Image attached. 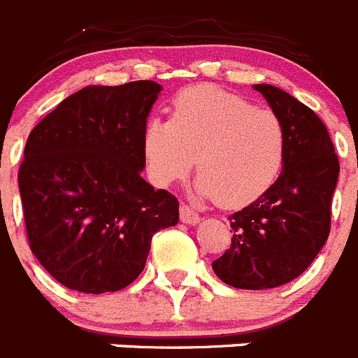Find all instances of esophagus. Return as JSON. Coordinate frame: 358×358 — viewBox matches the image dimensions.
Masks as SVG:
<instances>
[{
  "label": "esophagus",
  "instance_id": "esophagus-1",
  "mask_svg": "<svg viewBox=\"0 0 358 358\" xmlns=\"http://www.w3.org/2000/svg\"><path fill=\"white\" fill-rule=\"evenodd\" d=\"M179 215H181V220L185 224H197L199 222V213L192 206L182 202L181 208H179Z\"/></svg>",
  "mask_w": 358,
  "mask_h": 358
}]
</instances>
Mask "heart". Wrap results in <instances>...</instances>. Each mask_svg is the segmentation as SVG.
<instances>
[{
    "instance_id": "b5f03b06",
    "label": "heart",
    "mask_w": 358,
    "mask_h": 358,
    "mask_svg": "<svg viewBox=\"0 0 358 358\" xmlns=\"http://www.w3.org/2000/svg\"><path fill=\"white\" fill-rule=\"evenodd\" d=\"M145 157L152 181L169 186L194 169L199 194L238 208L256 201L280 177L289 132L273 109L215 85L177 94L172 120H156L145 131Z\"/></svg>"
}]
</instances>
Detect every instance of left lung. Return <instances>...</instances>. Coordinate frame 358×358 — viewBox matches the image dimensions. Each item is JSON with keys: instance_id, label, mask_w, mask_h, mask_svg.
<instances>
[{"instance_id": "1", "label": "left lung", "mask_w": 358, "mask_h": 358, "mask_svg": "<svg viewBox=\"0 0 358 358\" xmlns=\"http://www.w3.org/2000/svg\"><path fill=\"white\" fill-rule=\"evenodd\" d=\"M289 132L280 177L262 197L229 215V249L211 264L235 289L285 285L314 262L330 235L339 157L314 110L280 87L256 84Z\"/></svg>"}]
</instances>
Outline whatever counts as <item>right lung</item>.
Here are the masks:
<instances>
[{
    "label": "right lung",
    "instance_id": "add662e5",
    "mask_svg": "<svg viewBox=\"0 0 358 358\" xmlns=\"http://www.w3.org/2000/svg\"><path fill=\"white\" fill-rule=\"evenodd\" d=\"M161 85H90L28 136L17 181L31 252L59 283L116 292L140 276L152 236L179 202L141 177L145 131Z\"/></svg>",
    "mask_w": 358,
    "mask_h": 358
}]
</instances>
